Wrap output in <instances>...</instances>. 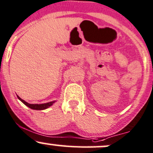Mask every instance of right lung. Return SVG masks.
Instances as JSON below:
<instances>
[{"mask_svg": "<svg viewBox=\"0 0 153 153\" xmlns=\"http://www.w3.org/2000/svg\"><path fill=\"white\" fill-rule=\"evenodd\" d=\"M17 97H18V99H19V100H20V101H21L22 102H23V103H24L25 105H26V106L30 107V108L33 109V110H45V109L48 108V107L51 106V105H53V104L55 102V101H53V102H48V103L40 104V105H38V104H29V103H27V102H25V100H22V99L20 98L19 96H17Z\"/></svg>", "mask_w": 153, "mask_h": 153, "instance_id": "right-lung-1", "label": "right lung"}]
</instances>
